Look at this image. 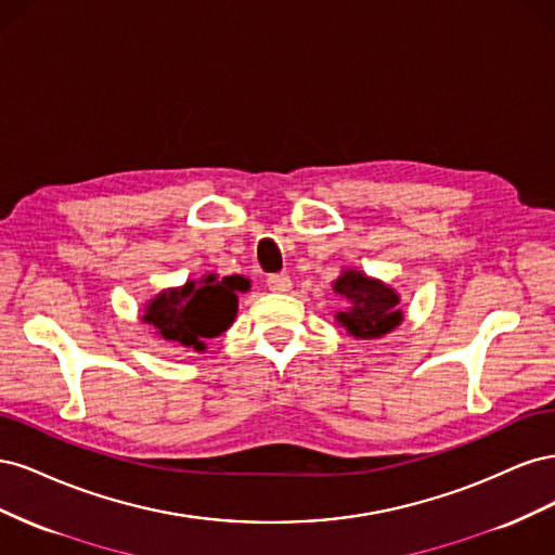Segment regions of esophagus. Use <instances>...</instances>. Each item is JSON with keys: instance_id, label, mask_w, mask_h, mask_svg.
I'll return each instance as SVG.
<instances>
[{"instance_id": "obj_1", "label": "esophagus", "mask_w": 555, "mask_h": 555, "mask_svg": "<svg viewBox=\"0 0 555 555\" xmlns=\"http://www.w3.org/2000/svg\"><path fill=\"white\" fill-rule=\"evenodd\" d=\"M266 284H268V289L275 292V294H287L292 289V280H289V275H284V273L268 275Z\"/></svg>"}]
</instances>
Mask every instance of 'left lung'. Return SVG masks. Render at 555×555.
<instances>
[{
  "label": "left lung",
  "instance_id": "left-lung-1",
  "mask_svg": "<svg viewBox=\"0 0 555 555\" xmlns=\"http://www.w3.org/2000/svg\"><path fill=\"white\" fill-rule=\"evenodd\" d=\"M333 292L349 300V308L335 314V319L354 338H382L402 322V310H398L400 296L389 284L367 278L361 271H351V268L343 271L333 282Z\"/></svg>",
  "mask_w": 555,
  "mask_h": 555
}]
</instances>
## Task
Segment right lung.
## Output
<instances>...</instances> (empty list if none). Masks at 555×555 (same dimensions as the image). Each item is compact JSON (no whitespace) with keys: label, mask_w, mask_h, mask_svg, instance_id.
<instances>
[{"label":"right lung","mask_w":555,"mask_h":555,"mask_svg":"<svg viewBox=\"0 0 555 555\" xmlns=\"http://www.w3.org/2000/svg\"><path fill=\"white\" fill-rule=\"evenodd\" d=\"M247 289L249 282L241 275L190 280L182 287L166 289L150 300L143 322L153 324L164 343L204 351L208 338H217L233 324L238 312L236 292Z\"/></svg>","instance_id":"add662e5"}]
</instances>
